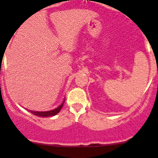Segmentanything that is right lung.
<instances>
[{"instance_id":"obj_1","label":"right lung","mask_w":158,"mask_h":158,"mask_svg":"<svg viewBox=\"0 0 158 158\" xmlns=\"http://www.w3.org/2000/svg\"><path fill=\"white\" fill-rule=\"evenodd\" d=\"M65 100V99H64ZM64 100L62 103H61V105H59L58 107H56L55 109H53V110H47V111H34V110H29V111L31 112L32 114H33L34 115L39 116V117H49V116H54L59 113V111L61 110V109L62 108L63 104L64 103Z\"/></svg>"}]
</instances>
